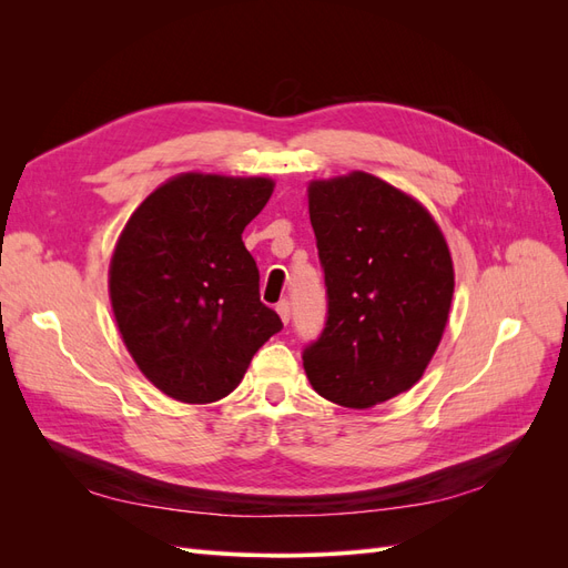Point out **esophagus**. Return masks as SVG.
I'll return each instance as SVG.
<instances>
[{
	"mask_svg": "<svg viewBox=\"0 0 568 568\" xmlns=\"http://www.w3.org/2000/svg\"><path fill=\"white\" fill-rule=\"evenodd\" d=\"M274 311H277V315H280V320H282L284 324L288 322V317H291V305H288V301L277 303V307H274Z\"/></svg>",
	"mask_w": 568,
	"mask_h": 568,
	"instance_id": "1",
	"label": "esophagus"
}]
</instances>
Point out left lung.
Returning <instances> with one entry per match:
<instances>
[{
	"instance_id": "8db88e82",
	"label": "left lung",
	"mask_w": 568,
	"mask_h": 568,
	"mask_svg": "<svg viewBox=\"0 0 568 568\" xmlns=\"http://www.w3.org/2000/svg\"><path fill=\"white\" fill-rule=\"evenodd\" d=\"M329 317L303 353L322 398L367 409L415 386L455 294L453 255L424 203L363 170L307 184Z\"/></svg>"
}]
</instances>
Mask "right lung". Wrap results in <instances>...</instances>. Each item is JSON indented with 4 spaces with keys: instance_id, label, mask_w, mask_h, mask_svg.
I'll use <instances>...</instances> for the list:
<instances>
[{
    "instance_id": "obj_1",
    "label": "right lung",
    "mask_w": 568,
    "mask_h": 568,
    "mask_svg": "<svg viewBox=\"0 0 568 568\" xmlns=\"http://www.w3.org/2000/svg\"><path fill=\"white\" fill-rule=\"evenodd\" d=\"M272 192L270 178L192 170L153 189L120 232L109 265L113 317L134 365L168 398H225L282 329L242 242Z\"/></svg>"
}]
</instances>
